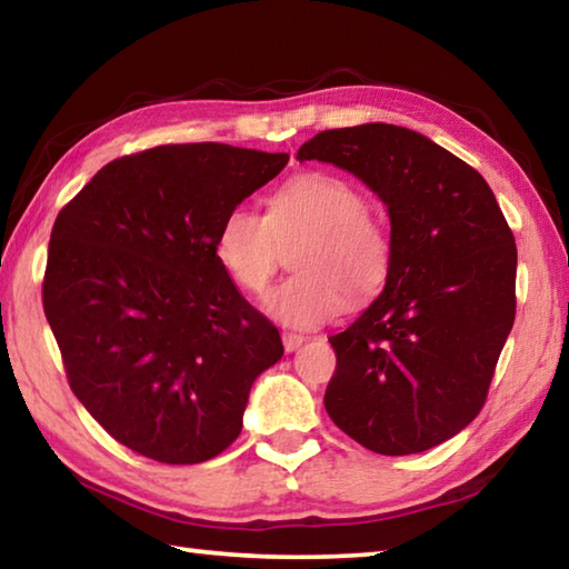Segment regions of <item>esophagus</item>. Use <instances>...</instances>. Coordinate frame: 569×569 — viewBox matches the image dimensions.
Instances as JSON below:
<instances>
[{
    "label": "esophagus",
    "instance_id": "1",
    "mask_svg": "<svg viewBox=\"0 0 569 569\" xmlns=\"http://www.w3.org/2000/svg\"><path fill=\"white\" fill-rule=\"evenodd\" d=\"M303 341H306V336H301V333H283V349L288 353L296 351L298 346H303Z\"/></svg>",
    "mask_w": 569,
    "mask_h": 569
}]
</instances>
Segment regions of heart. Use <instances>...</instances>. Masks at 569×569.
Listing matches in <instances>:
<instances>
[{"label": "heart", "mask_w": 569, "mask_h": 569, "mask_svg": "<svg viewBox=\"0 0 569 569\" xmlns=\"http://www.w3.org/2000/svg\"><path fill=\"white\" fill-rule=\"evenodd\" d=\"M296 246L293 276L273 288L266 308L278 321L313 329L339 316L349 296L369 301L387 283L393 258L389 228L369 213L359 186L331 172H306L268 198V213L230 208L218 228V258L248 293L266 291L281 263V246Z\"/></svg>", "instance_id": "heart-1"}]
</instances>
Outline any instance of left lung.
Listing matches in <instances>:
<instances>
[{
	"mask_svg": "<svg viewBox=\"0 0 569 569\" xmlns=\"http://www.w3.org/2000/svg\"><path fill=\"white\" fill-rule=\"evenodd\" d=\"M298 160L353 172L391 218L383 293L329 339L326 411L377 455L437 447L485 407L515 323L517 246L495 192L465 160L387 122L323 130Z\"/></svg>",
	"mask_w": 569,
	"mask_h": 569,
	"instance_id": "obj_1",
	"label": "left lung"
}]
</instances>
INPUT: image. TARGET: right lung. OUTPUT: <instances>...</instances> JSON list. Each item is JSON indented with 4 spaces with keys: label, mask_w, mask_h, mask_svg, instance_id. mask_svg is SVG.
Masks as SVG:
<instances>
[{
    "label": "right lung",
    "mask_w": 569,
    "mask_h": 569,
    "mask_svg": "<svg viewBox=\"0 0 569 569\" xmlns=\"http://www.w3.org/2000/svg\"><path fill=\"white\" fill-rule=\"evenodd\" d=\"M286 152L160 146L104 166L54 220L42 303L67 381L138 455L200 465L243 427L281 333L218 258V228Z\"/></svg>",
    "instance_id": "right-lung-1"
}]
</instances>
